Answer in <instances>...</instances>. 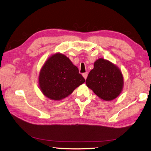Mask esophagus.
Masks as SVG:
<instances>
[{"mask_svg": "<svg viewBox=\"0 0 151 151\" xmlns=\"http://www.w3.org/2000/svg\"><path fill=\"white\" fill-rule=\"evenodd\" d=\"M87 76H88V73H87V72H85V73H83V78H84L85 79H86V78H87Z\"/></svg>", "mask_w": 151, "mask_h": 151, "instance_id": "34e87169", "label": "esophagus"}]
</instances>
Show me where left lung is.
I'll return each mask as SVG.
<instances>
[{
  "mask_svg": "<svg viewBox=\"0 0 151 151\" xmlns=\"http://www.w3.org/2000/svg\"><path fill=\"white\" fill-rule=\"evenodd\" d=\"M123 83L122 73L118 67L103 58L95 61L86 80V86L105 101H111L119 96Z\"/></svg>",
  "mask_w": 151,
  "mask_h": 151,
  "instance_id": "obj_1",
  "label": "left lung"
}]
</instances>
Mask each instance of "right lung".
I'll list each match as a JSON object with an SVG mask.
<instances>
[{"mask_svg":"<svg viewBox=\"0 0 151 151\" xmlns=\"http://www.w3.org/2000/svg\"><path fill=\"white\" fill-rule=\"evenodd\" d=\"M85 79L68 58L61 53L46 60L39 75V86L46 98L59 101L71 94Z\"/></svg>","mask_w":151,"mask_h":151,"instance_id":"add662e5","label":"right lung"}]
</instances>
